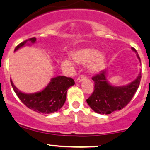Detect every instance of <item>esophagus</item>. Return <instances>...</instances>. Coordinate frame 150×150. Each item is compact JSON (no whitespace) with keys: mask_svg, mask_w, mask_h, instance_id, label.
<instances>
[{"mask_svg":"<svg viewBox=\"0 0 150 150\" xmlns=\"http://www.w3.org/2000/svg\"><path fill=\"white\" fill-rule=\"evenodd\" d=\"M86 78H87V77H86V75H80V76L78 77V79L76 80V82L77 83H80V82L83 81V80L86 79Z\"/></svg>","mask_w":150,"mask_h":150,"instance_id":"1","label":"esophagus"}]
</instances>
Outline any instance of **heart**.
I'll return each mask as SVG.
<instances>
[{
	"label": "heart",
	"instance_id": "heart-1",
	"mask_svg": "<svg viewBox=\"0 0 150 150\" xmlns=\"http://www.w3.org/2000/svg\"><path fill=\"white\" fill-rule=\"evenodd\" d=\"M98 53V51L95 49H83L74 52L72 58L79 64H86L90 62L88 65L90 71L96 72L103 68L105 62V57Z\"/></svg>",
	"mask_w": 150,
	"mask_h": 150
}]
</instances>
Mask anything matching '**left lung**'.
Returning a JSON list of instances; mask_svg holds the SVG:
<instances>
[{
	"label": "left lung",
	"mask_w": 150,
	"mask_h": 150,
	"mask_svg": "<svg viewBox=\"0 0 150 150\" xmlns=\"http://www.w3.org/2000/svg\"><path fill=\"white\" fill-rule=\"evenodd\" d=\"M132 50H137L132 47ZM138 58L140 59L139 57ZM141 73L137 79L127 86L116 87L107 82L106 71L102 70L92 78L94 81V91L86 100L94 111L100 114H109L122 109L127 105L137 91L141 80Z\"/></svg>",
	"instance_id": "1"
}]
</instances>
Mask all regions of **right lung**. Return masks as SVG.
Returning <instances> with one entry per match:
<instances>
[{"instance_id":"1","label":"right lung","mask_w":150,"mask_h":150,"mask_svg":"<svg viewBox=\"0 0 150 150\" xmlns=\"http://www.w3.org/2000/svg\"><path fill=\"white\" fill-rule=\"evenodd\" d=\"M36 40L35 37L26 39L17 45L14 51L24 46L26 42L34 43ZM11 83L14 92L26 107L39 113H51L62 108L66 100L67 89L75 84V81L72 78L65 76L56 77L51 80L43 91L34 94L23 93L15 87L11 80Z\"/></svg>"}]
</instances>
